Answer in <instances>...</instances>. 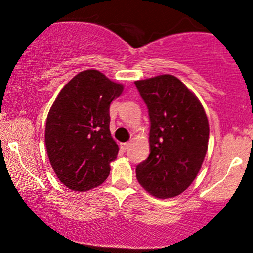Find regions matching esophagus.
<instances>
[{
    "mask_svg": "<svg viewBox=\"0 0 253 253\" xmlns=\"http://www.w3.org/2000/svg\"><path fill=\"white\" fill-rule=\"evenodd\" d=\"M129 145H130V143H123V144H121V150L126 152V151L127 150V147H129Z\"/></svg>",
    "mask_w": 253,
    "mask_h": 253,
    "instance_id": "34e87169",
    "label": "esophagus"
}]
</instances>
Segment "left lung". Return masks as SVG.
<instances>
[{
	"mask_svg": "<svg viewBox=\"0 0 253 253\" xmlns=\"http://www.w3.org/2000/svg\"><path fill=\"white\" fill-rule=\"evenodd\" d=\"M134 84L151 121V152L137 166L136 177L152 196L172 198L191 185L202 168L209 120L195 93L175 76H155Z\"/></svg>",
	"mask_w": 253,
	"mask_h": 253,
	"instance_id": "obj_1",
	"label": "left lung"
}]
</instances>
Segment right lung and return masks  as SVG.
<instances>
[{
	"label": "right lung",
	"mask_w": 253,
	"mask_h": 253,
	"mask_svg": "<svg viewBox=\"0 0 253 253\" xmlns=\"http://www.w3.org/2000/svg\"><path fill=\"white\" fill-rule=\"evenodd\" d=\"M124 86L98 70L76 75L58 93L46 121L44 143L57 178L87 191L108 177L119 146L109 130V106Z\"/></svg>",
	"instance_id": "add662e5"
}]
</instances>
